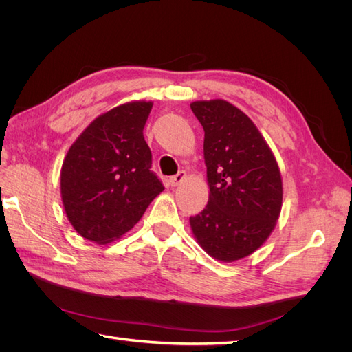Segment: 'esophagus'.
Segmentation results:
<instances>
[{
  "mask_svg": "<svg viewBox=\"0 0 352 352\" xmlns=\"http://www.w3.org/2000/svg\"><path fill=\"white\" fill-rule=\"evenodd\" d=\"M185 179H186V172H184V170H180L177 175H175V176H172V177L168 179V182H170V185H172V186H177V185L182 184Z\"/></svg>",
  "mask_w": 352,
  "mask_h": 352,
  "instance_id": "34e87169",
  "label": "esophagus"
}]
</instances>
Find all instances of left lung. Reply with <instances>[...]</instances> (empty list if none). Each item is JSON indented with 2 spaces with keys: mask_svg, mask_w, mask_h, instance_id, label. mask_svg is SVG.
Listing matches in <instances>:
<instances>
[{
  "mask_svg": "<svg viewBox=\"0 0 352 352\" xmlns=\"http://www.w3.org/2000/svg\"><path fill=\"white\" fill-rule=\"evenodd\" d=\"M204 129L208 204L189 217L211 257L235 261L258 250L282 208V177L267 142L250 117L225 100L190 104Z\"/></svg>",
  "mask_w": 352,
  "mask_h": 352,
  "instance_id": "8db88e82",
  "label": "left lung"
}]
</instances>
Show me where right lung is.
<instances>
[{"instance_id":"1","label":"right lung","mask_w":352,"mask_h":352,"mask_svg":"<svg viewBox=\"0 0 352 352\" xmlns=\"http://www.w3.org/2000/svg\"><path fill=\"white\" fill-rule=\"evenodd\" d=\"M153 102L135 101L98 116L63 162L61 199L80 236L107 243L129 232L163 184L151 170L144 126Z\"/></svg>"}]
</instances>
